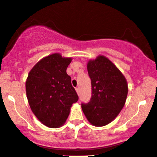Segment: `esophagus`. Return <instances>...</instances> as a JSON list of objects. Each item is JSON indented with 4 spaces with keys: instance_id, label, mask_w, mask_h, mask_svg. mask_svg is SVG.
I'll list each match as a JSON object with an SVG mask.
<instances>
[{
    "instance_id": "34e87169",
    "label": "esophagus",
    "mask_w": 157,
    "mask_h": 157,
    "mask_svg": "<svg viewBox=\"0 0 157 157\" xmlns=\"http://www.w3.org/2000/svg\"><path fill=\"white\" fill-rule=\"evenodd\" d=\"M75 90H76L77 94H78V95L80 94V88H75Z\"/></svg>"
}]
</instances>
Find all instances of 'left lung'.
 <instances>
[{
	"instance_id": "8db88e82",
	"label": "left lung",
	"mask_w": 157,
	"mask_h": 157,
	"mask_svg": "<svg viewBox=\"0 0 157 157\" xmlns=\"http://www.w3.org/2000/svg\"><path fill=\"white\" fill-rule=\"evenodd\" d=\"M92 96L81 104L84 114L96 127L108 124L117 117L125 104L128 88L125 77L109 59L99 56L88 63Z\"/></svg>"
}]
</instances>
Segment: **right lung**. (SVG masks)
<instances>
[{
    "label": "right lung",
    "mask_w": 157,
    "mask_h": 157,
    "mask_svg": "<svg viewBox=\"0 0 157 157\" xmlns=\"http://www.w3.org/2000/svg\"><path fill=\"white\" fill-rule=\"evenodd\" d=\"M71 58L53 53L38 61L26 81L27 100L33 114L49 128L66 122L72 104L78 101L67 69Z\"/></svg>",
    "instance_id": "1"
}]
</instances>
